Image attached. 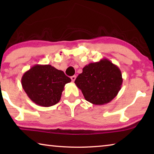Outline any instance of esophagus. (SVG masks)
I'll use <instances>...</instances> for the list:
<instances>
[{"mask_svg": "<svg viewBox=\"0 0 154 154\" xmlns=\"http://www.w3.org/2000/svg\"><path fill=\"white\" fill-rule=\"evenodd\" d=\"M71 80H72V82H75V79H76V76H75V75H73V76L71 77Z\"/></svg>", "mask_w": 154, "mask_h": 154, "instance_id": "obj_1", "label": "esophagus"}]
</instances>
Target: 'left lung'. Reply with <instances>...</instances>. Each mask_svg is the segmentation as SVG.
Instances as JSON below:
<instances>
[{
	"label": "left lung",
	"mask_w": 154,
	"mask_h": 154,
	"mask_svg": "<svg viewBox=\"0 0 154 154\" xmlns=\"http://www.w3.org/2000/svg\"><path fill=\"white\" fill-rule=\"evenodd\" d=\"M122 82L120 69L106 58L85 66L75 81L85 100L96 105L111 102L118 95Z\"/></svg>",
	"instance_id": "left-lung-1"
}]
</instances>
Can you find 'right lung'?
I'll return each mask as SVG.
<instances>
[{"instance_id": "1", "label": "right lung", "mask_w": 154, "mask_h": 154, "mask_svg": "<svg viewBox=\"0 0 154 154\" xmlns=\"http://www.w3.org/2000/svg\"><path fill=\"white\" fill-rule=\"evenodd\" d=\"M71 79L50 64H35L26 71L21 79L27 96L41 106H53L61 98L64 85Z\"/></svg>"}]
</instances>
